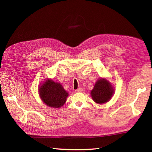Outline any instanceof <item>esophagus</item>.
<instances>
[{
  "mask_svg": "<svg viewBox=\"0 0 152 152\" xmlns=\"http://www.w3.org/2000/svg\"><path fill=\"white\" fill-rule=\"evenodd\" d=\"M75 91L77 92V93H80V92H82V91H83V89H82V88H80V87H79V88H78L77 89H76Z\"/></svg>",
  "mask_w": 152,
  "mask_h": 152,
  "instance_id": "34e87169",
  "label": "esophagus"
}]
</instances>
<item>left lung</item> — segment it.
<instances>
[{
	"label": "left lung",
	"mask_w": 152,
	"mask_h": 152,
	"mask_svg": "<svg viewBox=\"0 0 152 152\" xmlns=\"http://www.w3.org/2000/svg\"><path fill=\"white\" fill-rule=\"evenodd\" d=\"M91 94L96 103L102 104L111 99L113 94V89L107 80L101 79L96 82Z\"/></svg>",
	"instance_id": "1"
}]
</instances>
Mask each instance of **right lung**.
Listing matches in <instances>:
<instances>
[{
  "mask_svg": "<svg viewBox=\"0 0 152 152\" xmlns=\"http://www.w3.org/2000/svg\"><path fill=\"white\" fill-rule=\"evenodd\" d=\"M40 97L50 107L59 108L65 103L68 94L62 86L52 80H48L40 87Z\"/></svg>",
  "mask_w": 152,
  "mask_h": 152,
  "instance_id": "obj_1",
  "label": "right lung"
}]
</instances>
